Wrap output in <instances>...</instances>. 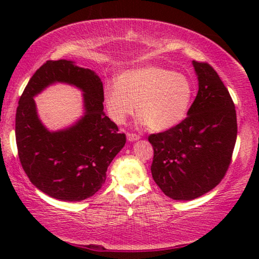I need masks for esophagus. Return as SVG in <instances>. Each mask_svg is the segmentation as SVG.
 <instances>
[{
    "mask_svg": "<svg viewBox=\"0 0 259 259\" xmlns=\"http://www.w3.org/2000/svg\"><path fill=\"white\" fill-rule=\"evenodd\" d=\"M139 139H140V137L137 136V134H133V133L127 134V140L131 141V143H133V141H137V140H139Z\"/></svg>",
    "mask_w": 259,
    "mask_h": 259,
    "instance_id": "1",
    "label": "esophagus"
}]
</instances>
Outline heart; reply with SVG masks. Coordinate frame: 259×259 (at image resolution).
I'll use <instances>...</instances> for the list:
<instances>
[{
	"instance_id": "obj_1",
	"label": "heart",
	"mask_w": 259,
	"mask_h": 259,
	"mask_svg": "<svg viewBox=\"0 0 259 259\" xmlns=\"http://www.w3.org/2000/svg\"><path fill=\"white\" fill-rule=\"evenodd\" d=\"M193 97L189 77L162 67H137L122 72L105 91V105L115 123H123L137 106L140 122L154 132L178 125Z\"/></svg>"
}]
</instances>
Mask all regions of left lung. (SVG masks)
<instances>
[{"instance_id": "1", "label": "left lung", "mask_w": 259, "mask_h": 259, "mask_svg": "<svg viewBox=\"0 0 259 259\" xmlns=\"http://www.w3.org/2000/svg\"><path fill=\"white\" fill-rule=\"evenodd\" d=\"M198 93L178 125L151 134L152 177L166 196L192 200L224 178L237 139V116L229 91L210 65L192 61Z\"/></svg>"}]
</instances>
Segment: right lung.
I'll return each instance as SVG.
<instances>
[{
	"label": "right lung",
	"instance_id": "add662e5",
	"mask_svg": "<svg viewBox=\"0 0 259 259\" xmlns=\"http://www.w3.org/2000/svg\"><path fill=\"white\" fill-rule=\"evenodd\" d=\"M54 83L83 92L84 114L66 129L49 131L33 98ZM102 102L98 74L70 60L47 61L31 76L16 109L15 136L21 165L37 190L55 199L80 201L101 189L109 164L126 144V136L106 115Z\"/></svg>",
	"mask_w": 259,
	"mask_h": 259
}]
</instances>
